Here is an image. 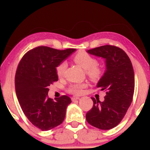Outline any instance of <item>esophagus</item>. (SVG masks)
I'll return each instance as SVG.
<instances>
[{"mask_svg":"<svg viewBox=\"0 0 150 150\" xmlns=\"http://www.w3.org/2000/svg\"><path fill=\"white\" fill-rule=\"evenodd\" d=\"M79 99H80V98L78 97V96H72V97L71 98V99H72V102H75V101L78 100Z\"/></svg>","mask_w":150,"mask_h":150,"instance_id":"1","label":"esophagus"}]
</instances>
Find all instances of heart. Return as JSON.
<instances>
[{"instance_id":"b5f03b06","label":"heart","mask_w":150,"mask_h":150,"mask_svg":"<svg viewBox=\"0 0 150 150\" xmlns=\"http://www.w3.org/2000/svg\"><path fill=\"white\" fill-rule=\"evenodd\" d=\"M74 62L78 65L86 70L88 76L93 81L99 79L102 75L100 68L98 67L97 61L96 59L92 57L89 54L85 52H80L77 54L73 58ZM67 67L66 62H62L57 67V74L59 77H62L64 74ZM84 84H72L68 88L69 93L73 94H80L82 92V88L84 87Z\"/></svg>"}]
</instances>
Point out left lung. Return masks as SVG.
Here are the masks:
<instances>
[{
    "label": "left lung",
    "instance_id": "obj_1",
    "mask_svg": "<svg viewBox=\"0 0 150 150\" xmlns=\"http://www.w3.org/2000/svg\"><path fill=\"white\" fill-rule=\"evenodd\" d=\"M87 53L105 61V71L96 87L106 90L104 100L91 97L93 105L86 113L87 122L102 130H109L118 125L132 102L134 91V72L126 53L118 47L106 45Z\"/></svg>",
    "mask_w": 150,
    "mask_h": 150
}]
</instances>
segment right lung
Segmentation results:
<instances>
[{
	"instance_id": "right-lung-1",
	"label": "right lung",
	"mask_w": 150,
	"mask_h": 150,
	"mask_svg": "<svg viewBox=\"0 0 150 150\" xmlns=\"http://www.w3.org/2000/svg\"><path fill=\"white\" fill-rule=\"evenodd\" d=\"M76 49L59 51L46 46L30 50L21 59L15 76L16 96L28 119L42 131L60 125L65 117L69 96L48 97V86L58 81L57 67Z\"/></svg>"
}]
</instances>
